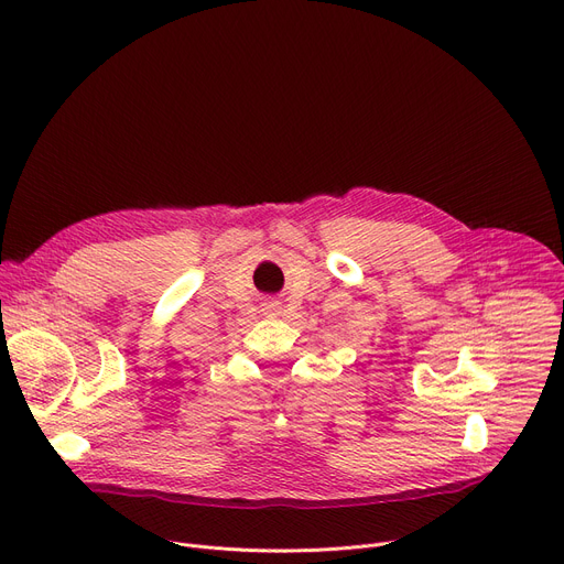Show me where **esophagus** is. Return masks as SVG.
Segmentation results:
<instances>
[{"label":"esophagus","mask_w":564,"mask_h":564,"mask_svg":"<svg viewBox=\"0 0 564 564\" xmlns=\"http://www.w3.org/2000/svg\"><path fill=\"white\" fill-rule=\"evenodd\" d=\"M265 313L268 315H276V304H265Z\"/></svg>","instance_id":"esophagus-1"}]
</instances>
